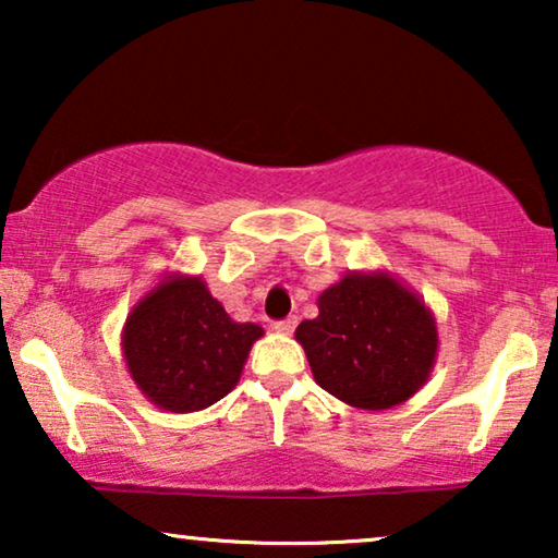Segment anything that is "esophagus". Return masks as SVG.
Returning a JSON list of instances; mask_svg holds the SVG:
<instances>
[{"label": "esophagus", "instance_id": "esophagus-1", "mask_svg": "<svg viewBox=\"0 0 558 558\" xmlns=\"http://www.w3.org/2000/svg\"><path fill=\"white\" fill-rule=\"evenodd\" d=\"M271 327H274V330H277V332H284V335H289V332H292V330H294V327H296V317L292 315V317L277 319V323H274Z\"/></svg>", "mask_w": 558, "mask_h": 558}]
</instances>
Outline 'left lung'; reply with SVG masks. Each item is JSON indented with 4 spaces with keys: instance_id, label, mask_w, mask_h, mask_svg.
<instances>
[{
    "instance_id": "obj_1",
    "label": "left lung",
    "mask_w": 558,
    "mask_h": 558,
    "mask_svg": "<svg viewBox=\"0 0 558 558\" xmlns=\"http://www.w3.org/2000/svg\"><path fill=\"white\" fill-rule=\"evenodd\" d=\"M296 327L315 380L357 409H391L414 396L437 357V327L418 296L386 274H348Z\"/></svg>"
}]
</instances>
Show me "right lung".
<instances>
[{
  "mask_svg": "<svg viewBox=\"0 0 558 558\" xmlns=\"http://www.w3.org/2000/svg\"><path fill=\"white\" fill-rule=\"evenodd\" d=\"M264 330L233 323L205 281L178 277L151 289L124 327V355L136 386L159 409L185 414L223 399Z\"/></svg>",
  "mask_w": 558,
  "mask_h": 558,
  "instance_id": "add662e5",
  "label": "right lung"
}]
</instances>
